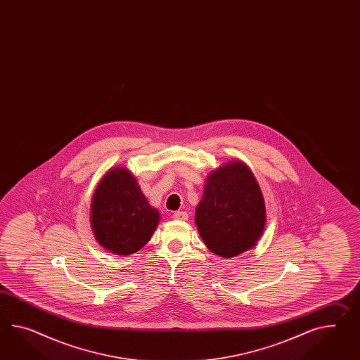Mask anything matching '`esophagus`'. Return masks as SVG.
I'll list each match as a JSON object with an SVG mask.
<instances>
[{"label":"esophagus","instance_id":"34e87169","mask_svg":"<svg viewBox=\"0 0 360 360\" xmlns=\"http://www.w3.org/2000/svg\"><path fill=\"white\" fill-rule=\"evenodd\" d=\"M173 219H178V221H186V219H188V214H187V212H174L173 213Z\"/></svg>","mask_w":360,"mask_h":360}]
</instances>
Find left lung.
<instances>
[{"instance_id":"1","label":"left lung","mask_w":360,"mask_h":360,"mask_svg":"<svg viewBox=\"0 0 360 360\" xmlns=\"http://www.w3.org/2000/svg\"><path fill=\"white\" fill-rule=\"evenodd\" d=\"M195 222L208 250L221 257H234L256 245L266 211L260 186L243 161L231 160L207 176Z\"/></svg>"}]
</instances>
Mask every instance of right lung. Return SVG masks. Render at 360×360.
I'll return each mask as SVG.
<instances>
[{
  "label": "right lung",
  "instance_id": "add662e5",
  "mask_svg": "<svg viewBox=\"0 0 360 360\" xmlns=\"http://www.w3.org/2000/svg\"><path fill=\"white\" fill-rule=\"evenodd\" d=\"M160 213L150 207L131 172L110 167L91 200V228L97 243L120 256L135 254L148 243Z\"/></svg>",
  "mask_w": 360,
  "mask_h": 360
}]
</instances>
